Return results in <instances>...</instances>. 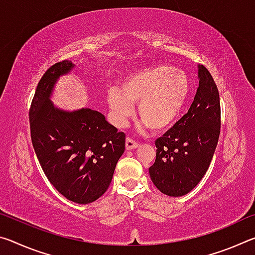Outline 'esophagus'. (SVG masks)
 <instances>
[{
  "label": "esophagus",
  "mask_w": 255,
  "mask_h": 255,
  "mask_svg": "<svg viewBox=\"0 0 255 255\" xmlns=\"http://www.w3.org/2000/svg\"><path fill=\"white\" fill-rule=\"evenodd\" d=\"M138 146H139V144L137 143V141H135L133 139H131V138H127L126 139V149L127 150H131V149H135L137 148Z\"/></svg>",
  "instance_id": "obj_1"
}]
</instances>
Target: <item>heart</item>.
Returning a JSON list of instances; mask_svg holds the SVG:
<instances>
[{
	"instance_id": "1",
	"label": "heart",
	"mask_w": 255,
	"mask_h": 255,
	"mask_svg": "<svg viewBox=\"0 0 255 255\" xmlns=\"http://www.w3.org/2000/svg\"><path fill=\"white\" fill-rule=\"evenodd\" d=\"M190 94V81L184 72L166 64H158L132 72L118 89L108 93V105L118 127H123L138 103V117L159 132L174 124L182 112Z\"/></svg>"
}]
</instances>
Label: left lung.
<instances>
[{"mask_svg":"<svg viewBox=\"0 0 255 255\" xmlns=\"http://www.w3.org/2000/svg\"><path fill=\"white\" fill-rule=\"evenodd\" d=\"M199 86L193 102L179 122L155 141L156 158L149 176L170 197L189 193L204 178L221 132V102L213 76L198 66Z\"/></svg>","mask_w":255,"mask_h":255,"instance_id":"left-lung-1","label":"left lung"}]
</instances>
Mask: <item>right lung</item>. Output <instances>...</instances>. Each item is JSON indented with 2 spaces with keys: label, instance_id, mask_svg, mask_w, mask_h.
Listing matches in <instances>:
<instances>
[{
  "label": "right lung",
  "instance_id": "add662e5",
  "mask_svg": "<svg viewBox=\"0 0 255 255\" xmlns=\"http://www.w3.org/2000/svg\"><path fill=\"white\" fill-rule=\"evenodd\" d=\"M74 66L63 60L46 71L32 99L29 122L33 149L47 179L66 199L85 205L109 188L126 135L101 112L54 106L50 97L56 82Z\"/></svg>",
  "mask_w": 255,
  "mask_h": 255
}]
</instances>
